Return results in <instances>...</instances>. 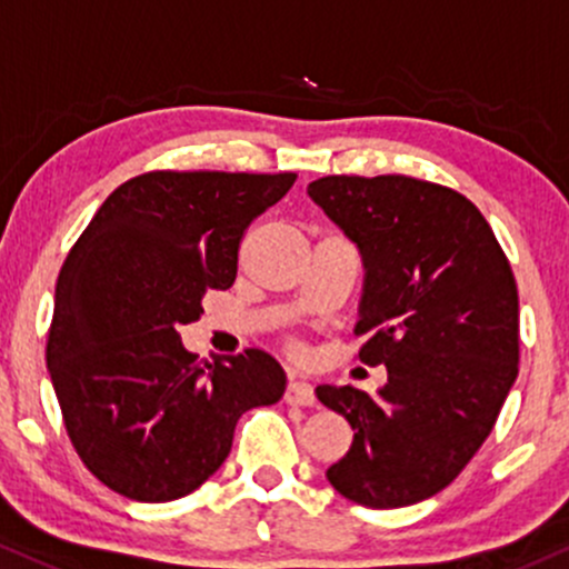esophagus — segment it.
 <instances>
[{
	"label": "esophagus",
	"instance_id": "esophagus-1",
	"mask_svg": "<svg viewBox=\"0 0 569 569\" xmlns=\"http://www.w3.org/2000/svg\"><path fill=\"white\" fill-rule=\"evenodd\" d=\"M284 401L287 405H298V407H311L315 405V388L303 380H290L284 390Z\"/></svg>",
	"mask_w": 569,
	"mask_h": 569
}]
</instances>
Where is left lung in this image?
<instances>
[{
  "instance_id": "1",
  "label": "left lung",
  "mask_w": 569,
  "mask_h": 569,
  "mask_svg": "<svg viewBox=\"0 0 569 569\" xmlns=\"http://www.w3.org/2000/svg\"><path fill=\"white\" fill-rule=\"evenodd\" d=\"M307 192L358 247V358L388 369L377 393L315 390L356 431L326 478L375 510L423 502L478 453L516 382V277L491 224L456 189L326 176Z\"/></svg>"
}]
</instances>
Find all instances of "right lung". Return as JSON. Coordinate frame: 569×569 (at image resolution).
I'll use <instances>...</instances> for the list:
<instances>
[{
    "instance_id": "1",
    "label": "right lung",
    "mask_w": 569,
    "mask_h": 569,
    "mask_svg": "<svg viewBox=\"0 0 569 569\" xmlns=\"http://www.w3.org/2000/svg\"><path fill=\"white\" fill-rule=\"evenodd\" d=\"M292 184L296 173L151 170L113 189L67 254L46 363L72 448L111 491L187 497L222 467L238 418L282 399L268 352L198 366L179 328L236 282L243 230Z\"/></svg>"
}]
</instances>
